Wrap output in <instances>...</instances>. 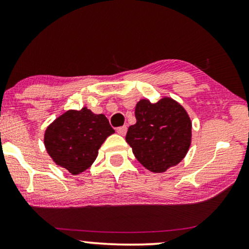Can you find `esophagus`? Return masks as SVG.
I'll list each match as a JSON object with an SVG mask.
<instances>
[{
  "mask_svg": "<svg viewBox=\"0 0 249 249\" xmlns=\"http://www.w3.org/2000/svg\"><path fill=\"white\" fill-rule=\"evenodd\" d=\"M117 131H118L119 135L124 136L125 132H127V127H125V125H122V127H119V128L117 129Z\"/></svg>",
  "mask_w": 249,
  "mask_h": 249,
  "instance_id": "1",
  "label": "esophagus"
}]
</instances>
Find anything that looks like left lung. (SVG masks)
<instances>
[{"label":"left lung","mask_w":249,"mask_h":249,"mask_svg":"<svg viewBox=\"0 0 249 249\" xmlns=\"http://www.w3.org/2000/svg\"><path fill=\"white\" fill-rule=\"evenodd\" d=\"M136 124L128 128L125 141L136 159L153 172H164L185 158L192 141V122L181 105L171 98L151 103L139 101Z\"/></svg>","instance_id":"1"}]
</instances>
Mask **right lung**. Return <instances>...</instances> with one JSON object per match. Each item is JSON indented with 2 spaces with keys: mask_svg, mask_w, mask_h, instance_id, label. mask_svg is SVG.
<instances>
[{
  "mask_svg": "<svg viewBox=\"0 0 249 249\" xmlns=\"http://www.w3.org/2000/svg\"><path fill=\"white\" fill-rule=\"evenodd\" d=\"M113 132L104 114H95L83 107L80 111H67L50 124L44 144L57 165L78 175L89 168L101 145Z\"/></svg>",
  "mask_w": 249,
  "mask_h": 249,
  "instance_id": "obj_1",
  "label": "right lung"
}]
</instances>
